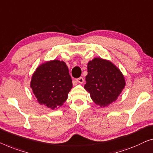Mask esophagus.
Segmentation results:
<instances>
[{
  "mask_svg": "<svg viewBox=\"0 0 153 153\" xmlns=\"http://www.w3.org/2000/svg\"><path fill=\"white\" fill-rule=\"evenodd\" d=\"M77 81L79 83L82 84L84 82V81H85V79H84L82 77H79V78L77 79Z\"/></svg>",
  "mask_w": 153,
  "mask_h": 153,
  "instance_id": "1",
  "label": "esophagus"
}]
</instances>
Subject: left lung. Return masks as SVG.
<instances>
[{
    "mask_svg": "<svg viewBox=\"0 0 153 153\" xmlns=\"http://www.w3.org/2000/svg\"><path fill=\"white\" fill-rule=\"evenodd\" d=\"M85 89L96 105L107 107L117 100L126 85L120 71L111 62L94 58L87 65Z\"/></svg>",
    "mask_w": 153,
    "mask_h": 153,
    "instance_id": "1",
    "label": "left lung"
}]
</instances>
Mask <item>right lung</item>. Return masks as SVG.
I'll list each match as a JSON object with an SVG mask.
<instances>
[{
    "instance_id": "obj_1",
    "label": "right lung",
    "mask_w": 153,
    "mask_h": 153,
    "mask_svg": "<svg viewBox=\"0 0 153 153\" xmlns=\"http://www.w3.org/2000/svg\"><path fill=\"white\" fill-rule=\"evenodd\" d=\"M72 87V79L66 63L57 59L39 66L30 82V87L39 104L52 109L63 105Z\"/></svg>"
}]
</instances>
